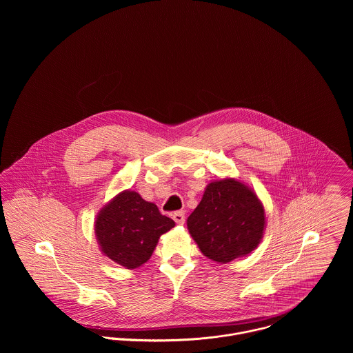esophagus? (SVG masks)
Returning a JSON list of instances; mask_svg holds the SVG:
<instances>
[{"label":"esophagus","instance_id":"obj_1","mask_svg":"<svg viewBox=\"0 0 353 353\" xmlns=\"http://www.w3.org/2000/svg\"><path fill=\"white\" fill-rule=\"evenodd\" d=\"M172 219L175 220L176 224L182 225L185 223V212L183 210H176L172 213Z\"/></svg>","mask_w":353,"mask_h":353}]
</instances>
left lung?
Masks as SVG:
<instances>
[{
  "label": "left lung",
  "instance_id": "1",
  "mask_svg": "<svg viewBox=\"0 0 353 353\" xmlns=\"http://www.w3.org/2000/svg\"><path fill=\"white\" fill-rule=\"evenodd\" d=\"M263 206L252 190L235 179L206 186L188 228L200 250L220 263L252 252L263 234Z\"/></svg>",
  "mask_w": 353,
  "mask_h": 353
}]
</instances>
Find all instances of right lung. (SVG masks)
<instances>
[{"label": "right lung", "instance_id": "obj_1", "mask_svg": "<svg viewBox=\"0 0 353 353\" xmlns=\"http://www.w3.org/2000/svg\"><path fill=\"white\" fill-rule=\"evenodd\" d=\"M175 225L157 206L136 192H123L105 205L95 221L101 252L114 262L134 269L151 258L159 238Z\"/></svg>", "mask_w": 353, "mask_h": 353}]
</instances>
